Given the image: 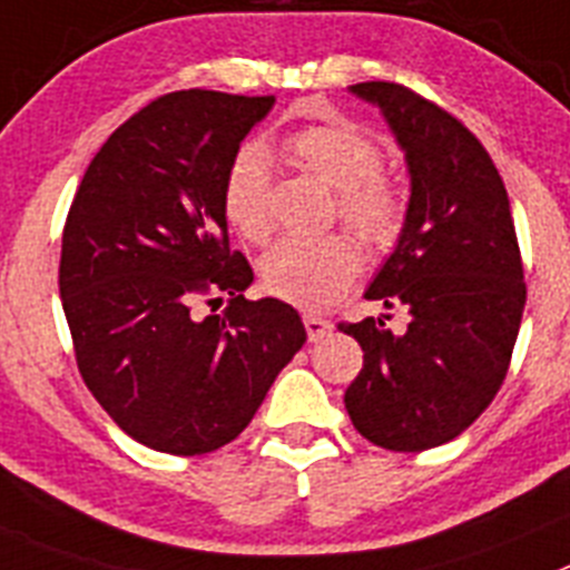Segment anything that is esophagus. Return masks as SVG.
I'll use <instances>...</instances> for the list:
<instances>
[{"mask_svg":"<svg viewBox=\"0 0 570 570\" xmlns=\"http://www.w3.org/2000/svg\"><path fill=\"white\" fill-rule=\"evenodd\" d=\"M304 326H306V335H309V341H321L323 335H330L332 332V323L321 315H312V312H306L304 315Z\"/></svg>","mask_w":570,"mask_h":570,"instance_id":"34e87169","label":"esophagus"}]
</instances>
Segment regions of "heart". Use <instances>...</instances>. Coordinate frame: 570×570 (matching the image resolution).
Here are the masks:
<instances>
[{"label": "heart", "instance_id": "obj_1", "mask_svg": "<svg viewBox=\"0 0 570 570\" xmlns=\"http://www.w3.org/2000/svg\"><path fill=\"white\" fill-rule=\"evenodd\" d=\"M284 150L321 181L335 187V213L372 247H389L400 233L403 202L381 176L383 153L352 125H309L284 138ZM222 207L229 227L247 240H264L273 229L269 158L261 145H244L224 176ZM363 266L361 247L343 233L317 238H284L261 258V286L297 306H326L355 284Z\"/></svg>", "mask_w": 570, "mask_h": 570}]
</instances>
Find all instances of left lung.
<instances>
[{"label":"left lung","mask_w":570,"mask_h":570,"mask_svg":"<svg viewBox=\"0 0 570 570\" xmlns=\"http://www.w3.org/2000/svg\"><path fill=\"white\" fill-rule=\"evenodd\" d=\"M403 147L412 176L406 224L368 301L409 312L337 323L363 348L343 403L357 432L389 451H425L463 434L500 392L525 309L505 184L480 138L397 81H361Z\"/></svg>","instance_id":"obj_1"}]
</instances>
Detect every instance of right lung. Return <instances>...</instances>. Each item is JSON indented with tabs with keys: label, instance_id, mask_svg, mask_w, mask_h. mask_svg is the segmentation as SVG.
Listing matches in <instances>:
<instances>
[{
	"label": "right lung",
	"instance_id": "add662e5",
	"mask_svg": "<svg viewBox=\"0 0 570 570\" xmlns=\"http://www.w3.org/2000/svg\"><path fill=\"white\" fill-rule=\"evenodd\" d=\"M275 96L176 90L107 138L61 233L59 292L81 381L121 432L164 454L238 438L304 346L301 315L247 301L224 176ZM228 297L222 316L191 312Z\"/></svg>",
	"mask_w": 570,
	"mask_h": 570
}]
</instances>
